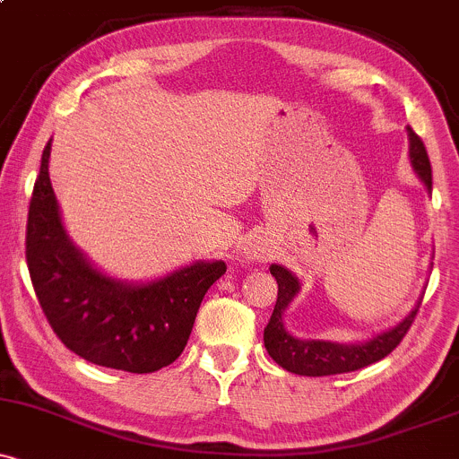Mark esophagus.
<instances>
[{
	"label": "esophagus",
	"mask_w": 459,
	"mask_h": 459,
	"mask_svg": "<svg viewBox=\"0 0 459 459\" xmlns=\"http://www.w3.org/2000/svg\"><path fill=\"white\" fill-rule=\"evenodd\" d=\"M246 257H248V259H262V262H264V257H266V253H264L262 246L250 244L248 248H246Z\"/></svg>",
	"instance_id": "34e87169"
}]
</instances>
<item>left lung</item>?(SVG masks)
<instances>
[{
	"label": "left lung",
	"instance_id": "left-lung-1",
	"mask_svg": "<svg viewBox=\"0 0 459 459\" xmlns=\"http://www.w3.org/2000/svg\"><path fill=\"white\" fill-rule=\"evenodd\" d=\"M409 132V158L416 173L420 176L429 191H431L433 176H431V162H429L427 147H424L422 138L413 132ZM270 274L277 279V303H274L273 316H270L266 330H264V345H266L268 354L277 365L283 369L292 371L299 376H332V374H347V371L363 369L376 360L385 359L392 354L400 341L407 336L409 327H411L413 318L418 315V307L411 312L403 323L392 327V330L383 332V334L374 336V339L365 341V343L343 345V343H330V341H299L292 334H288L283 327V310L288 303L292 301L294 294L299 292V281L292 273H288L283 266L273 264Z\"/></svg>",
	"mask_w": 459,
	"mask_h": 459
}]
</instances>
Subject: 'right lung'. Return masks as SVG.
<instances>
[{
	"label": "right lung",
	"mask_w": 459,
	"mask_h": 459,
	"mask_svg": "<svg viewBox=\"0 0 459 459\" xmlns=\"http://www.w3.org/2000/svg\"><path fill=\"white\" fill-rule=\"evenodd\" d=\"M41 156L26 226V262L43 315L67 350L100 368L149 374L171 365L189 341L206 290L224 262H197L158 281L105 277L67 239Z\"/></svg>",
	"instance_id": "obj_1"
}]
</instances>
